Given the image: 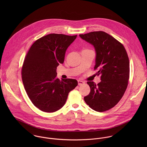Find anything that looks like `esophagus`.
Masks as SVG:
<instances>
[{"label":"esophagus","instance_id":"1","mask_svg":"<svg viewBox=\"0 0 147 147\" xmlns=\"http://www.w3.org/2000/svg\"><path fill=\"white\" fill-rule=\"evenodd\" d=\"M78 85H83V84H85V82H83V81H82V80H78Z\"/></svg>","mask_w":147,"mask_h":147}]
</instances>
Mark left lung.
Here are the masks:
<instances>
[{"label":"left lung","instance_id":"left-lung-1","mask_svg":"<svg viewBox=\"0 0 147 147\" xmlns=\"http://www.w3.org/2000/svg\"><path fill=\"white\" fill-rule=\"evenodd\" d=\"M79 36L96 51L94 69L101 76V82H88L89 94L84 97L86 104L93 110L103 112L117 105L123 97L129 76V63L123 45L102 31L92 32Z\"/></svg>","mask_w":147,"mask_h":147}]
</instances>
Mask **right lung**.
I'll list each match as a JSON object with an SVG mask.
<instances>
[{"instance_id": "1", "label": "right lung", "mask_w": 147, "mask_h": 147, "mask_svg": "<svg viewBox=\"0 0 147 147\" xmlns=\"http://www.w3.org/2000/svg\"><path fill=\"white\" fill-rule=\"evenodd\" d=\"M77 35L50 34L33 43L24 61L22 80L26 92L42 111L55 112L65 104L68 93L77 85L75 79L60 80L57 67L63 64L65 51Z\"/></svg>"}]
</instances>
